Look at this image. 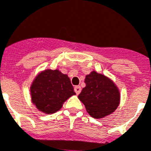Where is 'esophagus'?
Here are the masks:
<instances>
[{
    "instance_id": "esophagus-1",
    "label": "esophagus",
    "mask_w": 151,
    "mask_h": 151,
    "mask_svg": "<svg viewBox=\"0 0 151 151\" xmlns=\"http://www.w3.org/2000/svg\"><path fill=\"white\" fill-rule=\"evenodd\" d=\"M74 90H75V92H76V93L77 95H78V94H79V93H80V92H81V87L78 86H75Z\"/></svg>"
}]
</instances>
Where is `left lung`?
Masks as SVG:
<instances>
[{
  "instance_id": "obj_1",
  "label": "left lung",
  "mask_w": 151,
  "mask_h": 151,
  "mask_svg": "<svg viewBox=\"0 0 151 151\" xmlns=\"http://www.w3.org/2000/svg\"><path fill=\"white\" fill-rule=\"evenodd\" d=\"M85 83L86 87L78 98L92 117L101 119L115 111L119 104L120 94L110 78L93 71L86 76Z\"/></svg>"
}]
</instances>
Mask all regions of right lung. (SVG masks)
I'll return each instance as SVG.
<instances>
[{
    "label": "right lung",
    "instance_id": "obj_1",
    "mask_svg": "<svg viewBox=\"0 0 151 151\" xmlns=\"http://www.w3.org/2000/svg\"><path fill=\"white\" fill-rule=\"evenodd\" d=\"M30 92L34 105L46 114L58 111L69 97L76 95L70 78L58 69H46L38 73Z\"/></svg>",
    "mask_w": 151,
    "mask_h": 151
}]
</instances>
